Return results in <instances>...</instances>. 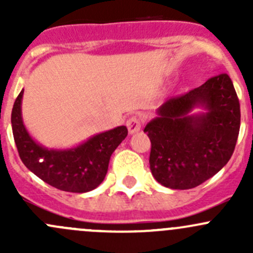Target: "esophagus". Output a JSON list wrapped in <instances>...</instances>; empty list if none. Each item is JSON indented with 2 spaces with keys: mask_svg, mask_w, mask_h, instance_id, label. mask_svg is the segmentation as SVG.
<instances>
[{
  "mask_svg": "<svg viewBox=\"0 0 253 253\" xmlns=\"http://www.w3.org/2000/svg\"><path fill=\"white\" fill-rule=\"evenodd\" d=\"M126 125L127 128H128V132L131 134L136 133V132H138L139 129H141V121H139V119L137 116L129 117V119L127 120Z\"/></svg>",
  "mask_w": 253,
  "mask_h": 253,
  "instance_id": "34e87169",
  "label": "esophagus"
}]
</instances>
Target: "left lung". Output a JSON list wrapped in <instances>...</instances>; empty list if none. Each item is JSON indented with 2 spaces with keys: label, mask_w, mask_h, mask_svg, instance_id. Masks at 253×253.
I'll use <instances>...</instances> for the list:
<instances>
[{
  "label": "left lung",
  "mask_w": 253,
  "mask_h": 253,
  "mask_svg": "<svg viewBox=\"0 0 253 253\" xmlns=\"http://www.w3.org/2000/svg\"><path fill=\"white\" fill-rule=\"evenodd\" d=\"M203 111L192 114L195 108ZM148 122L152 175L165 187L188 190L220 171L233 155L240 131V103L226 73L169 99Z\"/></svg>",
  "instance_id": "left-lung-1"
}]
</instances>
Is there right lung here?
I'll return each mask as SVG.
<instances>
[{"label":"right lung","mask_w":253,"mask_h":253,"mask_svg":"<svg viewBox=\"0 0 253 253\" xmlns=\"http://www.w3.org/2000/svg\"><path fill=\"white\" fill-rule=\"evenodd\" d=\"M19 93L12 109V131L23 164L39 178L66 192L83 193L98 187L105 178L114 150L126 138L127 127L101 132L68 149H48L32 138L22 117Z\"/></svg>","instance_id":"add662e5"}]
</instances>
